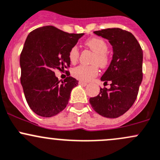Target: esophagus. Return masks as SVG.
<instances>
[{"label":"esophagus","mask_w":160,"mask_h":160,"mask_svg":"<svg viewBox=\"0 0 160 160\" xmlns=\"http://www.w3.org/2000/svg\"><path fill=\"white\" fill-rule=\"evenodd\" d=\"M79 84L82 85V86H87L88 85V83H85L83 81H79Z\"/></svg>","instance_id":"obj_1"}]
</instances>
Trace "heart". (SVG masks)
<instances>
[{
  "label": "heart",
  "mask_w": 160,
  "mask_h": 160,
  "mask_svg": "<svg viewBox=\"0 0 160 160\" xmlns=\"http://www.w3.org/2000/svg\"><path fill=\"white\" fill-rule=\"evenodd\" d=\"M87 47L94 52L92 63L93 65L90 66H83L80 65L72 69V74L75 78L82 81H89L97 77L98 74V67L101 69L107 68L111 62V56L109 55L108 49V45L101 38H92L88 39L85 42ZM80 56V52H79L77 46H72L69 52V59L70 62L75 63L77 62ZM98 64L97 65L96 64Z\"/></svg>",
  "instance_id": "obj_1"
}]
</instances>
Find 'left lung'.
Wrapping results in <instances>:
<instances>
[{
  "label": "left lung",
  "mask_w": 160,
  "mask_h": 160,
  "mask_svg": "<svg viewBox=\"0 0 160 160\" xmlns=\"http://www.w3.org/2000/svg\"><path fill=\"white\" fill-rule=\"evenodd\" d=\"M96 35L109 40L113 59L101 77L110 89L101 88L98 96L90 98L93 109L101 116L116 118L133 105L142 80L143 52L135 37L118 28L95 31Z\"/></svg>",
  "instance_id": "8db88e82"
}]
</instances>
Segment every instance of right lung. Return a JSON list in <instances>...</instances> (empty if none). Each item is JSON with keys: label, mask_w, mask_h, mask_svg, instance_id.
Here are the masks:
<instances>
[{"label": "right lung", "mask_w": 160, "mask_h": 160, "mask_svg": "<svg viewBox=\"0 0 160 160\" xmlns=\"http://www.w3.org/2000/svg\"><path fill=\"white\" fill-rule=\"evenodd\" d=\"M83 35L52 25L28 34L20 56L21 83L28 106L38 115L52 117L68 104L71 90L78 80L67 77L59 83L54 70L70 67L69 52Z\"/></svg>", "instance_id": "right-lung-1"}]
</instances>
